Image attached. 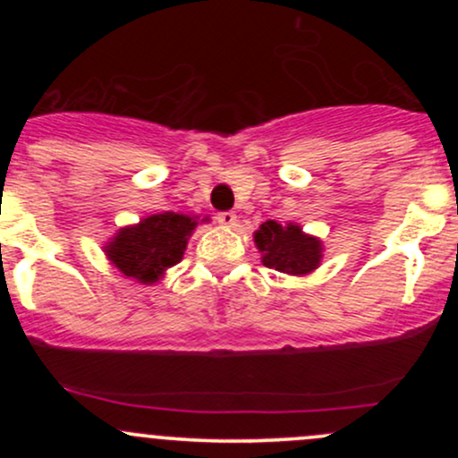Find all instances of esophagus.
Wrapping results in <instances>:
<instances>
[{"instance_id": "34e87169", "label": "esophagus", "mask_w": 458, "mask_h": 458, "mask_svg": "<svg viewBox=\"0 0 458 458\" xmlns=\"http://www.w3.org/2000/svg\"><path fill=\"white\" fill-rule=\"evenodd\" d=\"M217 222L225 225V228H230V225L236 224V215L233 211H224V213L217 215Z\"/></svg>"}]
</instances>
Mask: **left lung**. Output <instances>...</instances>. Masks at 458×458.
Here are the masks:
<instances>
[{"mask_svg": "<svg viewBox=\"0 0 458 458\" xmlns=\"http://www.w3.org/2000/svg\"><path fill=\"white\" fill-rule=\"evenodd\" d=\"M254 243L262 254V265L288 276H306L323 259V243L297 224L282 225L269 219L254 233Z\"/></svg>", "mask_w": 458, "mask_h": 458, "instance_id": "obj_1", "label": "left lung"}]
</instances>
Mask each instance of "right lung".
I'll return each mask as SVG.
<instances>
[{"instance_id": "1", "label": "right lung", "mask_w": 458, "mask_h": 458, "mask_svg": "<svg viewBox=\"0 0 458 458\" xmlns=\"http://www.w3.org/2000/svg\"><path fill=\"white\" fill-rule=\"evenodd\" d=\"M196 225L198 219L189 215L172 211L150 215L140 224L120 228L105 245V254L123 276L141 284H155L182 260Z\"/></svg>"}]
</instances>
